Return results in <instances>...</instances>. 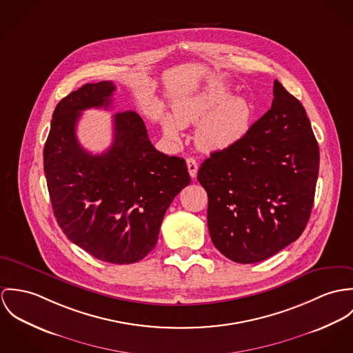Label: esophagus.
Listing matches in <instances>:
<instances>
[{
  "label": "esophagus",
  "mask_w": 353,
  "mask_h": 353,
  "mask_svg": "<svg viewBox=\"0 0 353 353\" xmlns=\"http://www.w3.org/2000/svg\"><path fill=\"white\" fill-rule=\"evenodd\" d=\"M187 166H188V172H190L191 177H192V179H195L196 173H197V169H199L195 158H187Z\"/></svg>",
  "instance_id": "34e87169"
}]
</instances>
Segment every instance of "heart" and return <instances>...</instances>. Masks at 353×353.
<instances>
[{
  "mask_svg": "<svg viewBox=\"0 0 353 353\" xmlns=\"http://www.w3.org/2000/svg\"><path fill=\"white\" fill-rule=\"evenodd\" d=\"M172 117H162L163 132L179 139L181 125H196V145L205 152L225 150L241 141L253 120V107L242 96H233L229 82L212 81L173 101Z\"/></svg>",
  "mask_w": 353,
  "mask_h": 353,
  "instance_id": "heart-1",
  "label": "heart"
}]
</instances>
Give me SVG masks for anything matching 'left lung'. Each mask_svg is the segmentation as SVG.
<instances>
[{
  "label": "left lung",
  "instance_id": "left-lung-1",
  "mask_svg": "<svg viewBox=\"0 0 353 353\" xmlns=\"http://www.w3.org/2000/svg\"><path fill=\"white\" fill-rule=\"evenodd\" d=\"M319 148L306 110L274 81L271 108L235 145L211 153L207 191L215 248L234 263L270 259L303 233L313 208Z\"/></svg>",
  "mask_w": 353,
  "mask_h": 353
}]
</instances>
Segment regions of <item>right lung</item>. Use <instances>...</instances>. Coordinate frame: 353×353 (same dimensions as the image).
I'll return each instance as SVG.
<instances>
[{
	"mask_svg": "<svg viewBox=\"0 0 353 353\" xmlns=\"http://www.w3.org/2000/svg\"><path fill=\"white\" fill-rule=\"evenodd\" d=\"M112 81L85 83L52 114L43 162L55 219L65 235L93 257L132 264L157 243L166 210L191 183L185 159L154 149L134 111L114 115V141L101 154L79 143L76 127L88 108H110Z\"/></svg>",
	"mask_w": 353,
	"mask_h": 353,
	"instance_id": "right-lung-1",
	"label": "right lung"
}]
</instances>
